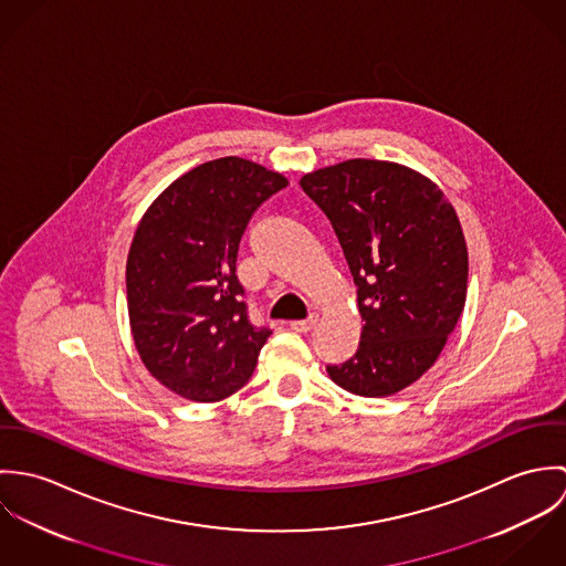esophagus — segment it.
<instances>
[{
  "instance_id": "obj_1",
  "label": "esophagus",
  "mask_w": 566,
  "mask_h": 566,
  "mask_svg": "<svg viewBox=\"0 0 566 566\" xmlns=\"http://www.w3.org/2000/svg\"><path fill=\"white\" fill-rule=\"evenodd\" d=\"M316 323H318V316H310L307 321H294V323H290V326L296 333H307V331H312L316 326Z\"/></svg>"
}]
</instances>
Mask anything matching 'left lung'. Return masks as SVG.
<instances>
[{
    "mask_svg": "<svg viewBox=\"0 0 566 566\" xmlns=\"http://www.w3.org/2000/svg\"><path fill=\"white\" fill-rule=\"evenodd\" d=\"M323 209L357 285L361 342L326 366L344 390L381 399L418 381L467 303L469 250L442 189L401 163L350 159L301 178Z\"/></svg>",
    "mask_w": 566,
    "mask_h": 566,
    "instance_id": "8db88e82",
    "label": "left lung"
}]
</instances>
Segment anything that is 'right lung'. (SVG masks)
Listing matches in <instances>:
<instances>
[{
    "label": "right lung",
    "instance_id": "right-lung-1",
    "mask_svg": "<svg viewBox=\"0 0 566 566\" xmlns=\"http://www.w3.org/2000/svg\"><path fill=\"white\" fill-rule=\"evenodd\" d=\"M287 178L224 157L176 178L137 224L126 261L137 353L174 395L213 403L252 377L270 328L248 321L235 274L243 231Z\"/></svg>",
    "mask_w": 566,
    "mask_h": 566
}]
</instances>
